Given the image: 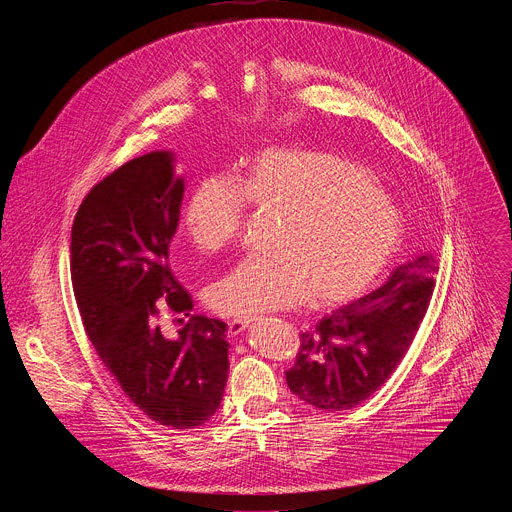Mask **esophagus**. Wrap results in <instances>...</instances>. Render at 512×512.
Instances as JSON below:
<instances>
[{"instance_id":"obj_1","label":"esophagus","mask_w":512,"mask_h":512,"mask_svg":"<svg viewBox=\"0 0 512 512\" xmlns=\"http://www.w3.org/2000/svg\"><path fill=\"white\" fill-rule=\"evenodd\" d=\"M251 318H235V320H229V334L231 336H239L247 326H249Z\"/></svg>"}]
</instances>
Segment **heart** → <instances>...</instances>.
Segmentation results:
<instances>
[{"label": "heart", "mask_w": 512, "mask_h": 512, "mask_svg": "<svg viewBox=\"0 0 512 512\" xmlns=\"http://www.w3.org/2000/svg\"><path fill=\"white\" fill-rule=\"evenodd\" d=\"M245 202L279 218L267 257H249L216 277L206 302L221 316H253L298 306L330 308L356 300L401 245L403 221L369 172L314 150H267L239 184L200 178L184 206L190 243L214 255L239 235Z\"/></svg>", "instance_id": "1"}]
</instances>
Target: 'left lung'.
<instances>
[{"instance_id":"1","label":"left lung","mask_w":512,"mask_h":512,"mask_svg":"<svg viewBox=\"0 0 512 512\" xmlns=\"http://www.w3.org/2000/svg\"><path fill=\"white\" fill-rule=\"evenodd\" d=\"M435 273L433 255H417L371 294L300 334L296 364L285 373L291 393L324 411L369 399L409 350L433 296Z\"/></svg>"}]
</instances>
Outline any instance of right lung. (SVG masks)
<instances>
[{"label":"right lung","mask_w":512,"mask_h":512,"mask_svg":"<svg viewBox=\"0 0 512 512\" xmlns=\"http://www.w3.org/2000/svg\"><path fill=\"white\" fill-rule=\"evenodd\" d=\"M182 196L174 156L145 154L91 188L70 233L72 289L89 340L131 403L172 429L206 423L229 377L227 324L190 316L192 298L168 265ZM162 309L189 318L178 339L163 334Z\"/></svg>","instance_id":"obj_1"}]
</instances>
